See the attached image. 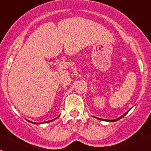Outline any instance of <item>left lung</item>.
<instances>
[{
    "mask_svg": "<svg viewBox=\"0 0 151 151\" xmlns=\"http://www.w3.org/2000/svg\"><path fill=\"white\" fill-rule=\"evenodd\" d=\"M127 113H128V112H127ZM125 113V114H124V115H122V116H120V117H119V118L116 119H113V120H108V121H110V122H116V121L119 120V119H121V118H122V117H123V116H125V114H126V113ZM101 119V120H103L102 119Z\"/></svg>",
    "mask_w": 151,
    "mask_h": 151,
    "instance_id": "8db88e82",
    "label": "left lung"
}]
</instances>
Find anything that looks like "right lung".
<instances>
[{
  "label": "right lung",
  "instance_id": "add662e5",
  "mask_svg": "<svg viewBox=\"0 0 151 151\" xmlns=\"http://www.w3.org/2000/svg\"><path fill=\"white\" fill-rule=\"evenodd\" d=\"M50 122V121H47V122ZM35 124H39V123H35Z\"/></svg>",
  "mask_w": 151,
  "mask_h": 151
}]
</instances>
